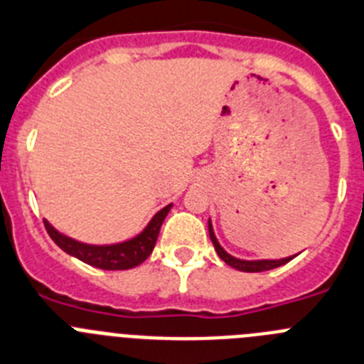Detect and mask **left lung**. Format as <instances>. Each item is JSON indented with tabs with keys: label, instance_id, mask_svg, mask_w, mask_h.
<instances>
[{
	"label": "left lung",
	"instance_id": "8db88e82",
	"mask_svg": "<svg viewBox=\"0 0 364 364\" xmlns=\"http://www.w3.org/2000/svg\"><path fill=\"white\" fill-rule=\"evenodd\" d=\"M208 234H210V239L212 243H214V248L215 252H218V255L221 257L225 263L228 264V267L235 268V270H241V272H264V270H272V268H277V267H283V264H287L288 261L294 259L296 255H292V257H283V259H255V261H247V259H237V257H234V255L228 254L225 248L219 245L218 237H215L214 234V228H212V223L210 219H208Z\"/></svg>",
	"mask_w": 364,
	"mask_h": 364
}]
</instances>
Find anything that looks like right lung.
Here are the masks:
<instances>
[{"instance_id": "obj_1", "label": "right lung", "mask_w": 364, "mask_h": 364, "mask_svg": "<svg viewBox=\"0 0 364 364\" xmlns=\"http://www.w3.org/2000/svg\"><path fill=\"white\" fill-rule=\"evenodd\" d=\"M172 208V203L166 205L165 208L158 212L150 219V223L143 228L141 234H137L136 237L127 239L123 243L114 245H87L76 241V239L68 237V235L61 234L55 230L50 223L45 219V228H47L48 235L52 237L58 247L67 254L74 255L83 263L90 264V267L101 268V270H129V268L141 264L143 261L152 254L156 241H158L159 228H161L163 221H165L166 214Z\"/></svg>"}]
</instances>
